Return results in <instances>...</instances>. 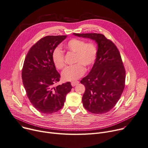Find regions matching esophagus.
Returning <instances> with one entry per match:
<instances>
[{
  "instance_id": "34e87169",
  "label": "esophagus",
  "mask_w": 148,
  "mask_h": 148,
  "mask_svg": "<svg viewBox=\"0 0 148 148\" xmlns=\"http://www.w3.org/2000/svg\"><path fill=\"white\" fill-rule=\"evenodd\" d=\"M78 83H79V82H78V81H75V82H71V85H72V86H75L76 85H77V84H78Z\"/></svg>"
}]
</instances>
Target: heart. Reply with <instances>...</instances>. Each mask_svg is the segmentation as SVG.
<instances>
[{"label": "heart", "mask_w": 148, "mask_h": 148, "mask_svg": "<svg viewBox=\"0 0 148 148\" xmlns=\"http://www.w3.org/2000/svg\"><path fill=\"white\" fill-rule=\"evenodd\" d=\"M65 47L75 53V63L77 64L66 68L62 73V78L64 81H74L84 74L83 65L90 68L95 63L97 53V48L93 43H85L84 41L77 38H72L67 42ZM52 58L56 68L62 70L64 68V55L60 47L53 49Z\"/></svg>", "instance_id": "obj_1"}]
</instances>
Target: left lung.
Instances as JSON below:
<instances>
[{"label": "left lung", "instance_id": "left-lung-1", "mask_svg": "<svg viewBox=\"0 0 148 148\" xmlns=\"http://www.w3.org/2000/svg\"><path fill=\"white\" fill-rule=\"evenodd\" d=\"M73 34L90 38L97 45L95 62L90 73L80 82L85 86L83 105L93 114L108 112L119 101L125 87V71L120 52L102 34Z\"/></svg>", "mask_w": 148, "mask_h": 148}]
</instances>
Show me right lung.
I'll use <instances>...</instances> for the list:
<instances>
[{"instance_id": "add662e5", "label": "right lung", "mask_w": 148, "mask_h": 148, "mask_svg": "<svg viewBox=\"0 0 148 148\" xmlns=\"http://www.w3.org/2000/svg\"><path fill=\"white\" fill-rule=\"evenodd\" d=\"M66 38V36H47L41 38L29 49L24 62L22 79L27 96L43 114L60 110L73 87L70 82L53 87L61 76L53 62L52 52Z\"/></svg>"}]
</instances>
